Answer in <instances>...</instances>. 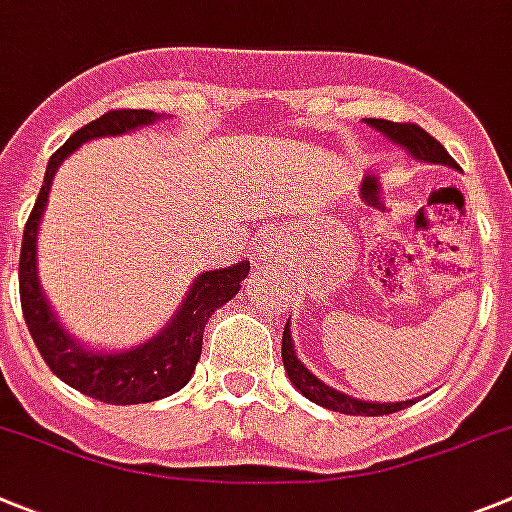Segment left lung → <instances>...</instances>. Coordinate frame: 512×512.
<instances>
[{
  "label": "left lung",
  "instance_id": "obj_1",
  "mask_svg": "<svg viewBox=\"0 0 512 512\" xmlns=\"http://www.w3.org/2000/svg\"><path fill=\"white\" fill-rule=\"evenodd\" d=\"M370 126H375L378 131H383L388 139H393L396 144L409 149L416 159H424V162H437V164H449V167H457V162L452 159V154L431 137L429 131L421 129L419 124H411V121H388V119H368ZM281 360H284V368L289 373V381L297 386V391H302L309 401L320 403L325 409L340 411V414L350 416H383V414H396V411L406 409L414 401H398V403H370V401H358L353 396H345V393L335 391V388L325 386L322 381H317L307 368L297 360L294 353L292 335H289V322L284 327V340H281Z\"/></svg>",
  "mask_w": 512,
  "mask_h": 512
}]
</instances>
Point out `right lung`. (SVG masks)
Listing matches in <instances>:
<instances>
[{
	"instance_id": "obj_1",
	"label": "right lung",
	"mask_w": 512,
	"mask_h": 512,
	"mask_svg": "<svg viewBox=\"0 0 512 512\" xmlns=\"http://www.w3.org/2000/svg\"><path fill=\"white\" fill-rule=\"evenodd\" d=\"M157 119L159 116L149 109H116L75 131L73 137L50 157L40 195H37L35 208L25 223V236H22L20 302L27 330H30L42 360L60 381L73 386L75 391L86 393L96 401L114 403V406L149 403L180 391L192 378V370L200 360L205 322L220 304L238 294L241 281L251 269L248 261H243V264L228 266V269L200 274L170 325L147 345L126 350V353H88L81 345H75L68 332L58 325L55 314L45 302V294L40 292L35 269L37 225H40L42 210L48 203L55 170L70 152H75L88 139L116 137V134L147 126Z\"/></svg>"
}]
</instances>
